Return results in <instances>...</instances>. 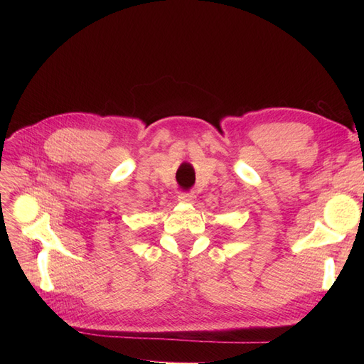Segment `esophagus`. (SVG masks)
Segmentation results:
<instances>
[{
    "instance_id": "esophagus-1",
    "label": "esophagus",
    "mask_w": 364,
    "mask_h": 364,
    "mask_svg": "<svg viewBox=\"0 0 364 364\" xmlns=\"http://www.w3.org/2000/svg\"><path fill=\"white\" fill-rule=\"evenodd\" d=\"M178 200L182 203H193L196 200V194L193 191H181Z\"/></svg>"
}]
</instances>
